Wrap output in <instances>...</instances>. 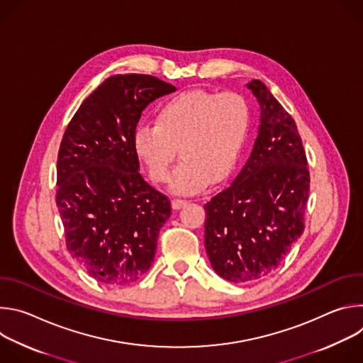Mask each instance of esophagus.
Listing matches in <instances>:
<instances>
[{"label":"esophagus","instance_id":"1","mask_svg":"<svg viewBox=\"0 0 363 363\" xmlns=\"http://www.w3.org/2000/svg\"><path fill=\"white\" fill-rule=\"evenodd\" d=\"M186 203H188V201H186V199L175 198V199H172V208H174V210H181L182 206H185Z\"/></svg>","mask_w":363,"mask_h":363}]
</instances>
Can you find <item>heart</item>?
<instances>
[{"instance_id": "heart-1", "label": "heart", "mask_w": 363, "mask_h": 363, "mask_svg": "<svg viewBox=\"0 0 363 363\" xmlns=\"http://www.w3.org/2000/svg\"><path fill=\"white\" fill-rule=\"evenodd\" d=\"M251 129V109L237 91L191 90L158 111L155 123L140 125L133 146L150 178L167 182L177 160L182 162L171 179L175 192L195 194L221 182L235 169Z\"/></svg>"}]
</instances>
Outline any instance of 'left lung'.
<instances>
[{"mask_svg":"<svg viewBox=\"0 0 363 363\" xmlns=\"http://www.w3.org/2000/svg\"><path fill=\"white\" fill-rule=\"evenodd\" d=\"M262 108L251 157L230 186L203 205L205 250L233 283L273 273L304 230L310 174L297 126L260 80L247 84Z\"/></svg>","mask_w":363,"mask_h":363,"instance_id":"left-lung-1","label":"left lung"}]
</instances>
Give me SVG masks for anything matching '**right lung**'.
I'll list each match as a JSON object with an SVG mask.
<instances>
[{
    "mask_svg": "<svg viewBox=\"0 0 363 363\" xmlns=\"http://www.w3.org/2000/svg\"><path fill=\"white\" fill-rule=\"evenodd\" d=\"M177 87L149 74L103 82L72 118L57 158L56 203L66 247L94 280L123 286L150 267L171 201L138 172L142 111Z\"/></svg>",
    "mask_w": 363,
    "mask_h": 363,
    "instance_id": "right-lung-1",
    "label": "right lung"
}]
</instances>
